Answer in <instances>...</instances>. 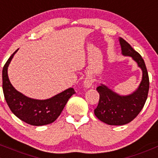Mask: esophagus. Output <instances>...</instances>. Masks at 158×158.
<instances>
[{"instance_id": "1", "label": "esophagus", "mask_w": 158, "mask_h": 158, "mask_svg": "<svg viewBox=\"0 0 158 158\" xmlns=\"http://www.w3.org/2000/svg\"><path fill=\"white\" fill-rule=\"evenodd\" d=\"M93 82H94V81H93L92 78L89 77V76H87V77L85 79V80L83 81L84 87L86 88V89H89V88H90L91 86H92Z\"/></svg>"}]
</instances>
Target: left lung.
Listing matches in <instances>:
<instances>
[{"label": "left lung", "mask_w": 158, "mask_h": 158, "mask_svg": "<svg viewBox=\"0 0 158 158\" xmlns=\"http://www.w3.org/2000/svg\"><path fill=\"white\" fill-rule=\"evenodd\" d=\"M118 40L122 55L132 57L142 70V80L138 88L129 95H120L102 83L97 86L100 100L94 114L99 120L110 126H122L132 122L143 107L150 86L148 72L143 57L125 40L120 37Z\"/></svg>", "instance_id": "obj_1"}]
</instances>
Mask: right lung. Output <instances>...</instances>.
Instances as JSON below:
<instances>
[{
  "label": "right lung",
  "mask_w": 158,
  "mask_h": 158,
  "mask_svg": "<svg viewBox=\"0 0 158 158\" xmlns=\"http://www.w3.org/2000/svg\"><path fill=\"white\" fill-rule=\"evenodd\" d=\"M18 50L3 68L2 87L6 102L16 117L29 125L40 126L52 123L61 114L69 99L76 92L73 88H69L46 100L33 99L19 92L11 85L8 75V68Z\"/></svg>",
  "instance_id": "right-lung-1"
}]
</instances>
